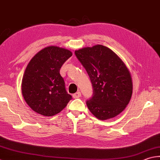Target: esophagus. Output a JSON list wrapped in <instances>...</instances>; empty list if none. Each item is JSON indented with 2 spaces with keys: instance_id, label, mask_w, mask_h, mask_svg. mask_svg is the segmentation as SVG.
<instances>
[{
  "instance_id": "esophagus-1",
  "label": "esophagus",
  "mask_w": 160,
  "mask_h": 160,
  "mask_svg": "<svg viewBox=\"0 0 160 160\" xmlns=\"http://www.w3.org/2000/svg\"><path fill=\"white\" fill-rule=\"evenodd\" d=\"M73 98H81V92H77L76 93H74V94H73Z\"/></svg>"
}]
</instances>
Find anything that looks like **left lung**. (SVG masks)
I'll use <instances>...</instances> for the list:
<instances>
[{
  "label": "left lung",
  "instance_id": "1",
  "mask_svg": "<svg viewBox=\"0 0 160 160\" xmlns=\"http://www.w3.org/2000/svg\"><path fill=\"white\" fill-rule=\"evenodd\" d=\"M91 81L93 94L86 101L97 118H112L125 109L132 95V77L120 57L109 48L97 44L75 51Z\"/></svg>",
  "mask_w": 160,
  "mask_h": 160
}]
</instances>
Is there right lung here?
I'll return each mask as SVG.
<instances>
[{
	"label": "right lung",
	"instance_id": "add662e5",
	"mask_svg": "<svg viewBox=\"0 0 160 160\" xmlns=\"http://www.w3.org/2000/svg\"><path fill=\"white\" fill-rule=\"evenodd\" d=\"M72 56L70 50L50 46L36 53L29 62L23 77L22 92L35 112L53 116L61 112L72 99L60 74L63 63Z\"/></svg>",
	"mask_w": 160,
	"mask_h": 160
}]
</instances>
